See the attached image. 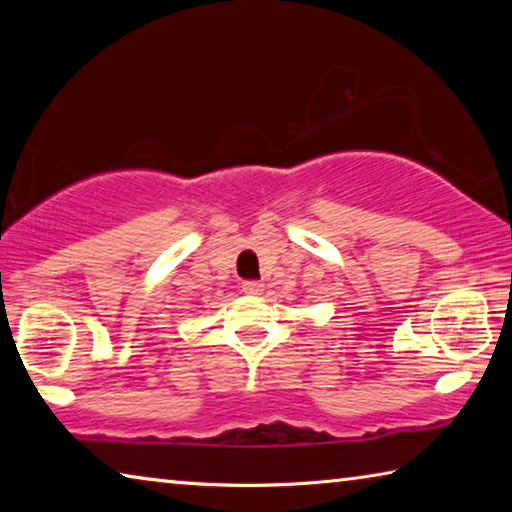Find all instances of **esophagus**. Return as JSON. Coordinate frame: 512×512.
Masks as SVG:
<instances>
[{"label":"esophagus","instance_id":"34e87169","mask_svg":"<svg viewBox=\"0 0 512 512\" xmlns=\"http://www.w3.org/2000/svg\"><path fill=\"white\" fill-rule=\"evenodd\" d=\"M244 291L248 293V296H262V293L266 291V287L262 282H244Z\"/></svg>","mask_w":512,"mask_h":512}]
</instances>
